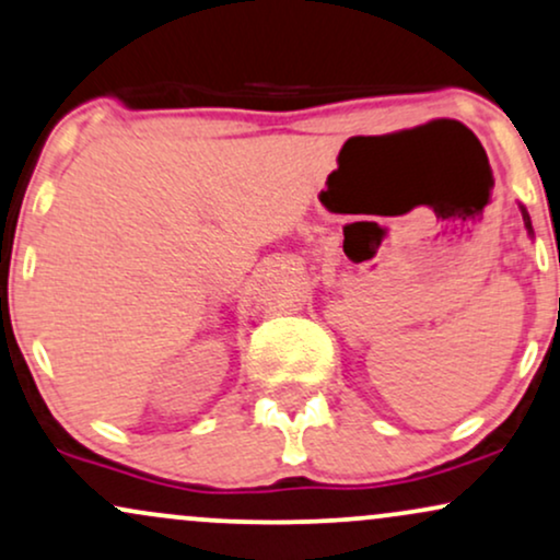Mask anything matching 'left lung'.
Returning a JSON list of instances; mask_svg holds the SVG:
<instances>
[{
    "mask_svg": "<svg viewBox=\"0 0 560 560\" xmlns=\"http://www.w3.org/2000/svg\"><path fill=\"white\" fill-rule=\"evenodd\" d=\"M522 214H524V225H527V230L532 233V222H529V214H527V209H522Z\"/></svg>",
    "mask_w": 560,
    "mask_h": 560,
    "instance_id": "1",
    "label": "left lung"
}]
</instances>
